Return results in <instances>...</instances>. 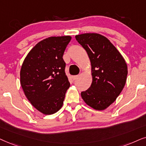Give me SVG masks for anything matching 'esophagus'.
Returning a JSON list of instances; mask_svg holds the SVG:
<instances>
[{
    "label": "esophagus",
    "instance_id": "1",
    "mask_svg": "<svg viewBox=\"0 0 146 146\" xmlns=\"http://www.w3.org/2000/svg\"><path fill=\"white\" fill-rule=\"evenodd\" d=\"M78 77H79V75H74V76L72 77V78H73V80H76V79H77V78H78Z\"/></svg>",
    "mask_w": 146,
    "mask_h": 146
}]
</instances>
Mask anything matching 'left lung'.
<instances>
[{"instance_id": "obj_1", "label": "left lung", "mask_w": 146, "mask_h": 146, "mask_svg": "<svg viewBox=\"0 0 146 146\" xmlns=\"http://www.w3.org/2000/svg\"><path fill=\"white\" fill-rule=\"evenodd\" d=\"M92 64V82L81 95L96 110H104L119 96L127 80V66L122 55L106 37L98 34L75 36Z\"/></svg>"}]
</instances>
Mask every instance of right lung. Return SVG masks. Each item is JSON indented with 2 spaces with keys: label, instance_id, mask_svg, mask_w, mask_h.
I'll return each instance as SVG.
<instances>
[{
  "label": "right lung",
  "instance_id": "1",
  "mask_svg": "<svg viewBox=\"0 0 146 146\" xmlns=\"http://www.w3.org/2000/svg\"><path fill=\"white\" fill-rule=\"evenodd\" d=\"M71 36L50 37L38 42L21 66L20 81L25 95L42 113L52 114L61 108L70 86L62 56Z\"/></svg>",
  "mask_w": 146,
  "mask_h": 146
}]
</instances>
